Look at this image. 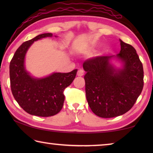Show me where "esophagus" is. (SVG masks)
I'll return each mask as SVG.
<instances>
[{"instance_id": "obj_1", "label": "esophagus", "mask_w": 153, "mask_h": 153, "mask_svg": "<svg viewBox=\"0 0 153 153\" xmlns=\"http://www.w3.org/2000/svg\"><path fill=\"white\" fill-rule=\"evenodd\" d=\"M77 75L78 76H84V71L82 70V69H79L78 71H77Z\"/></svg>"}]
</instances>
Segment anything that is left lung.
Instances as JSON below:
<instances>
[{
    "instance_id": "1",
    "label": "left lung",
    "mask_w": 153,
    "mask_h": 153,
    "mask_svg": "<svg viewBox=\"0 0 153 153\" xmlns=\"http://www.w3.org/2000/svg\"><path fill=\"white\" fill-rule=\"evenodd\" d=\"M116 55L98 56L85 61L83 68L90 108L102 118L117 117L133 107L143 88V66L132 46L120 40ZM120 64L116 67L113 61Z\"/></svg>"
}]
</instances>
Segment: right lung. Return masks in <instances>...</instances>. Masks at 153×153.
<instances>
[{"label":"right lung","mask_w":153,"mask_h":153,"mask_svg":"<svg viewBox=\"0 0 153 153\" xmlns=\"http://www.w3.org/2000/svg\"><path fill=\"white\" fill-rule=\"evenodd\" d=\"M53 36V33H45L24 42L10 63L13 95L20 107L32 115L51 117L57 114L63 105V90L73 82L77 71L74 69L69 73L54 72L47 76L37 77L27 71L25 61L28 49L36 41Z\"/></svg>","instance_id":"1"}]
</instances>
